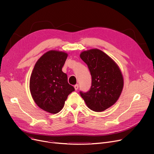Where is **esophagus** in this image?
<instances>
[{
    "mask_svg": "<svg viewBox=\"0 0 154 154\" xmlns=\"http://www.w3.org/2000/svg\"><path fill=\"white\" fill-rule=\"evenodd\" d=\"M74 88H75V91H77V90L78 89V88H79V85H78V84L75 85H74Z\"/></svg>",
    "mask_w": 154,
    "mask_h": 154,
    "instance_id": "obj_1",
    "label": "esophagus"
}]
</instances>
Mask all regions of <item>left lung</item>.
<instances>
[{
	"instance_id": "left-lung-1",
	"label": "left lung",
	"mask_w": 154,
	"mask_h": 154,
	"mask_svg": "<svg viewBox=\"0 0 154 154\" xmlns=\"http://www.w3.org/2000/svg\"><path fill=\"white\" fill-rule=\"evenodd\" d=\"M81 59L87 65L92 76L89 91L80 92L87 106L95 112H102L119 99L124 87V78L118 65L98 48L83 51Z\"/></svg>"
}]
</instances>
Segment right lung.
Wrapping results in <instances>:
<instances>
[{"label":"right lung","mask_w":154,"mask_h":154,"mask_svg":"<svg viewBox=\"0 0 154 154\" xmlns=\"http://www.w3.org/2000/svg\"><path fill=\"white\" fill-rule=\"evenodd\" d=\"M68 54L51 50L43 54L35 64L30 78L32 99L38 107L51 114L59 112L68 95L75 89L62 70Z\"/></svg>","instance_id":"add662e5"}]
</instances>
